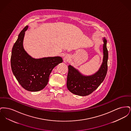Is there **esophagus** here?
<instances>
[{
	"instance_id": "obj_1",
	"label": "esophagus",
	"mask_w": 131,
	"mask_h": 131,
	"mask_svg": "<svg viewBox=\"0 0 131 131\" xmlns=\"http://www.w3.org/2000/svg\"><path fill=\"white\" fill-rule=\"evenodd\" d=\"M68 58L67 57H65L64 58V61H67V60H68Z\"/></svg>"
}]
</instances>
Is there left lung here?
I'll return each mask as SVG.
<instances>
[{
  "mask_svg": "<svg viewBox=\"0 0 131 131\" xmlns=\"http://www.w3.org/2000/svg\"><path fill=\"white\" fill-rule=\"evenodd\" d=\"M103 59L99 70L94 74L84 75L71 65L68 66L67 87L69 90L75 95L85 96L92 93L104 81L107 71L108 51L107 41L103 38Z\"/></svg>",
  "mask_w": 131,
  "mask_h": 131,
  "instance_id": "1",
  "label": "left lung"
}]
</instances>
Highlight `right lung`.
<instances>
[{"instance_id":"obj_1","label":"right lung","mask_w":131,"mask_h":131,"mask_svg":"<svg viewBox=\"0 0 131 131\" xmlns=\"http://www.w3.org/2000/svg\"><path fill=\"white\" fill-rule=\"evenodd\" d=\"M27 25L19 34L14 45L11 57L13 73L21 86L26 90L36 92L44 89L49 82L53 69L63 62L60 56L35 59L30 56L23 47Z\"/></svg>"}]
</instances>
